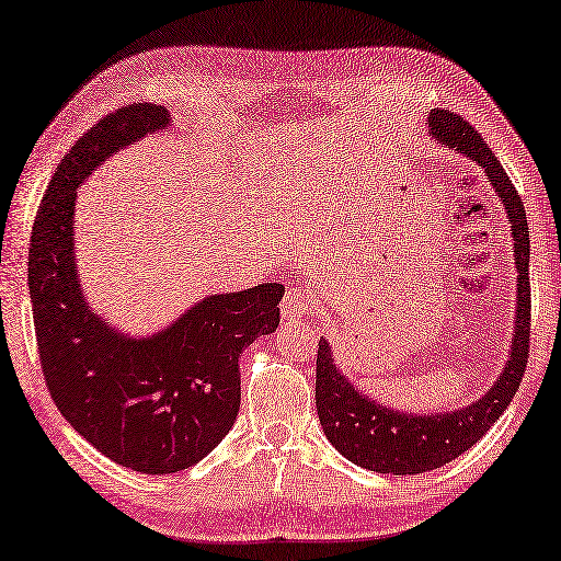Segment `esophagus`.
<instances>
[{"label": "esophagus", "instance_id": "1", "mask_svg": "<svg viewBox=\"0 0 561 561\" xmlns=\"http://www.w3.org/2000/svg\"><path fill=\"white\" fill-rule=\"evenodd\" d=\"M317 307V295L307 288H290L285 293L283 302H280V313L285 321H305L309 313Z\"/></svg>", "mask_w": 561, "mask_h": 561}]
</instances>
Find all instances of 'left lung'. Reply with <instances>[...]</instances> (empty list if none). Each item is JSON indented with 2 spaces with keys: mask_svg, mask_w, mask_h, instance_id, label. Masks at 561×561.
<instances>
[{
  "mask_svg": "<svg viewBox=\"0 0 561 561\" xmlns=\"http://www.w3.org/2000/svg\"><path fill=\"white\" fill-rule=\"evenodd\" d=\"M428 130L435 142L476 161L488 175L512 224L516 309L510 357L490 390L471 404L435 414H412L376 402L340 371L331 343L319 340L317 412L328 443L357 467L392 476H414L445 467L467 453L510 407L522 383L530 335V240L524 202L497 157L473 126L447 108H433Z\"/></svg>",
  "mask_w": 561,
  "mask_h": 561,
  "instance_id": "8db88e82",
  "label": "left lung"
}]
</instances>
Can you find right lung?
<instances>
[{"mask_svg": "<svg viewBox=\"0 0 561 561\" xmlns=\"http://www.w3.org/2000/svg\"><path fill=\"white\" fill-rule=\"evenodd\" d=\"M169 126V108L147 102L92 126L54 171L28 252L37 352L54 404L104 457L152 476L193 467L233 428L238 359L276 331L285 293L264 283L209 295L142 337L90 307L76 264V190L102 161Z\"/></svg>", "mask_w": 561, "mask_h": 561, "instance_id": "right-lung-1", "label": "right lung"}]
</instances>
